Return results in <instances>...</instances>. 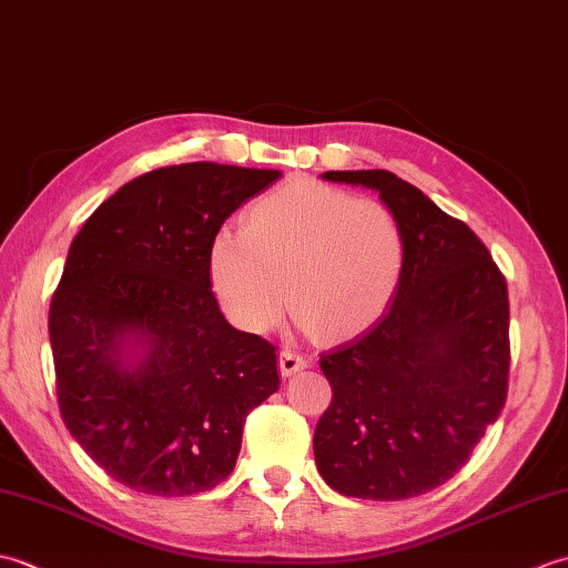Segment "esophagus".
Wrapping results in <instances>:
<instances>
[{"mask_svg":"<svg viewBox=\"0 0 568 568\" xmlns=\"http://www.w3.org/2000/svg\"><path fill=\"white\" fill-rule=\"evenodd\" d=\"M277 366H281V373L287 378V376H295L297 371L307 368V358L291 352V348H283L281 356H277Z\"/></svg>","mask_w":568,"mask_h":568,"instance_id":"1","label":"esophagus"}]
</instances>
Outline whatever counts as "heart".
Segmentation results:
<instances>
[{
	"label": "heart",
	"instance_id": "heart-1",
	"mask_svg": "<svg viewBox=\"0 0 568 568\" xmlns=\"http://www.w3.org/2000/svg\"><path fill=\"white\" fill-rule=\"evenodd\" d=\"M405 268L407 234L388 204L315 180L258 197L241 234L220 229L207 248L214 297L253 334L271 332L291 303L303 329L356 336L390 307Z\"/></svg>",
	"mask_w": 568,
	"mask_h": 568
}]
</instances>
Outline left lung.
Returning <instances> with one entry per match:
<instances>
[{
	"label": "left lung",
	"instance_id": "8db88e82",
	"mask_svg": "<svg viewBox=\"0 0 568 568\" xmlns=\"http://www.w3.org/2000/svg\"><path fill=\"white\" fill-rule=\"evenodd\" d=\"M400 216L407 268L388 312L322 354L332 403L315 462L348 498L405 500L446 484L503 413L510 373L505 275L470 229L390 171H327Z\"/></svg>",
	"mask_w": 568,
	"mask_h": 568
}]
</instances>
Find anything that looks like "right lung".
Wrapping results in <instances>:
<instances>
[{
	"instance_id": "obj_1",
	"label": "right lung",
	"mask_w": 568,
	"mask_h": 568,
	"mask_svg": "<svg viewBox=\"0 0 568 568\" xmlns=\"http://www.w3.org/2000/svg\"><path fill=\"white\" fill-rule=\"evenodd\" d=\"M281 171L168 165L104 200L72 239L51 300L58 405L98 466L146 496L232 474L246 415L277 390L275 346L222 315L207 248Z\"/></svg>"
}]
</instances>
